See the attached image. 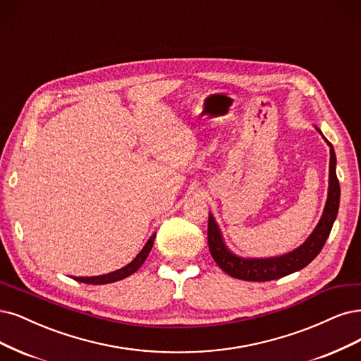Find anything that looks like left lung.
Wrapping results in <instances>:
<instances>
[{
  "label": "left lung",
  "instance_id": "1",
  "mask_svg": "<svg viewBox=\"0 0 361 361\" xmlns=\"http://www.w3.org/2000/svg\"><path fill=\"white\" fill-rule=\"evenodd\" d=\"M324 140L330 146V175H329V195H327L326 207L312 234H310L306 239V242L297 247V250L285 255L271 257V258H242V257L234 255L233 252H230L226 243H224L216 221L214 219L212 215L209 214V224H207L209 251L212 254L215 263L226 271L227 275L235 279L254 281V282L279 279L282 276L290 275V273H294L297 270L306 267L310 261L321 252L322 246H324L329 234L331 231L333 222L338 216L339 198H341V186L336 176V154H334L331 143L326 137Z\"/></svg>",
  "mask_w": 361,
  "mask_h": 361
}]
</instances>
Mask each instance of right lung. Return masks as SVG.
Segmentation results:
<instances>
[{"label":"right lung","instance_id":"1","mask_svg":"<svg viewBox=\"0 0 361 361\" xmlns=\"http://www.w3.org/2000/svg\"><path fill=\"white\" fill-rule=\"evenodd\" d=\"M154 240H155V234L152 235L151 239H149L146 242V245L143 246V250L139 252V255L135 257L130 264H127L126 267H122L119 270H115L111 273H107V275H100V276H91V278H83V276H79L76 278L74 276V279L79 281V282H83V283H92V285H103V283H111V282H116V281H121L123 278H127L130 275H133L134 271H137L140 269V266L145 263V259L147 258L149 252H151L152 246H154Z\"/></svg>","mask_w":361,"mask_h":361}]
</instances>
